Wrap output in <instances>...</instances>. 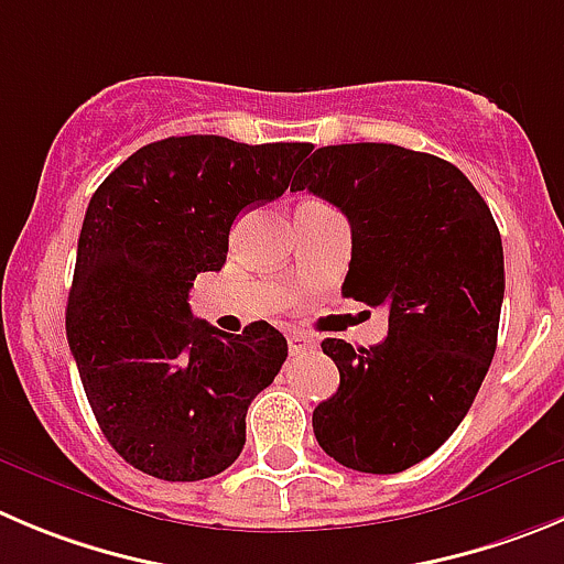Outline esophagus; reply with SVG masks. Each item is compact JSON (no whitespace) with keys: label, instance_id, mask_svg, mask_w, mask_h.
Segmentation results:
<instances>
[{"label":"esophagus","instance_id":"obj_1","mask_svg":"<svg viewBox=\"0 0 564 564\" xmlns=\"http://www.w3.org/2000/svg\"><path fill=\"white\" fill-rule=\"evenodd\" d=\"M286 339H289V354H292V356L308 354V350H314V347H317V339H314V336H308V334H303V330H292Z\"/></svg>","mask_w":564,"mask_h":564}]
</instances>
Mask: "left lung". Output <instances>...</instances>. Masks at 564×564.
<instances>
[{
  "label": "left lung",
  "mask_w": 564,
  "mask_h": 564,
  "mask_svg": "<svg viewBox=\"0 0 564 564\" xmlns=\"http://www.w3.org/2000/svg\"><path fill=\"white\" fill-rule=\"evenodd\" d=\"M292 188L345 214L354 252L341 294L389 314L381 345L323 341L339 389L314 409V436L339 465L401 473L454 434L496 356L498 225L454 163L398 144L319 147Z\"/></svg>",
  "instance_id": "8db88e82"
}]
</instances>
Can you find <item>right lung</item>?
<instances>
[{"label":"right lung","instance_id":"obj_1","mask_svg":"<svg viewBox=\"0 0 564 564\" xmlns=\"http://www.w3.org/2000/svg\"><path fill=\"white\" fill-rule=\"evenodd\" d=\"M312 144L172 135L135 150L94 192L77 241L66 336L105 440L163 481L228 470L252 398L286 361L270 323L228 336L194 319L188 289L223 270L230 225L289 188Z\"/></svg>","mask_w":564,"mask_h":564}]
</instances>
